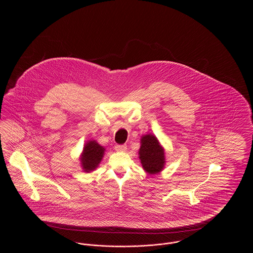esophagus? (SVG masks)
<instances>
[{
    "mask_svg": "<svg viewBox=\"0 0 253 253\" xmlns=\"http://www.w3.org/2000/svg\"><path fill=\"white\" fill-rule=\"evenodd\" d=\"M115 149L119 152H125L127 150V146L126 145H116Z\"/></svg>",
    "mask_w": 253,
    "mask_h": 253,
    "instance_id": "1",
    "label": "esophagus"
}]
</instances>
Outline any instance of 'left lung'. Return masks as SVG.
<instances>
[{
  "mask_svg": "<svg viewBox=\"0 0 253 253\" xmlns=\"http://www.w3.org/2000/svg\"><path fill=\"white\" fill-rule=\"evenodd\" d=\"M138 156L142 168L149 174L159 173L165 167V150L155 134L141 136Z\"/></svg>",
  "mask_w": 253,
  "mask_h": 253,
  "instance_id": "obj_1",
  "label": "left lung"
}]
</instances>
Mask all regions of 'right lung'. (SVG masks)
I'll use <instances>...</instances> for the list:
<instances>
[{
  "instance_id": "right-lung-1",
  "label": "right lung",
  "mask_w": 253,
  "mask_h": 253,
  "mask_svg": "<svg viewBox=\"0 0 253 253\" xmlns=\"http://www.w3.org/2000/svg\"><path fill=\"white\" fill-rule=\"evenodd\" d=\"M105 148L96 140H89L85 143L81 154V166L84 172L94 171L104 157Z\"/></svg>"
}]
</instances>
